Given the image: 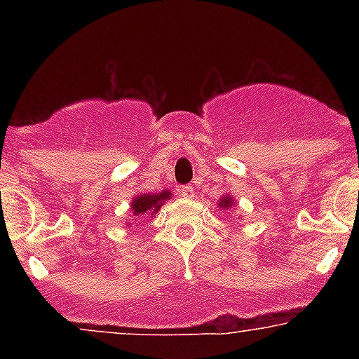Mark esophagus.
I'll return each mask as SVG.
<instances>
[{
	"instance_id": "1",
	"label": "esophagus",
	"mask_w": 359,
	"mask_h": 359,
	"mask_svg": "<svg viewBox=\"0 0 359 359\" xmlns=\"http://www.w3.org/2000/svg\"><path fill=\"white\" fill-rule=\"evenodd\" d=\"M177 193H179V196H182V198H193L194 196L193 186H180L179 189H177Z\"/></svg>"
}]
</instances>
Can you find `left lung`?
Returning <instances> with one entry per match:
<instances>
[{
  "mask_svg": "<svg viewBox=\"0 0 359 359\" xmlns=\"http://www.w3.org/2000/svg\"><path fill=\"white\" fill-rule=\"evenodd\" d=\"M231 203H234V200H231V198H222V200H220L219 205H220V206H224V208H226V206H229Z\"/></svg>",
  "mask_w": 359,
  "mask_h": 359,
  "instance_id": "8db88e82",
  "label": "left lung"
}]
</instances>
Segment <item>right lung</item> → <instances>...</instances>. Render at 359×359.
<instances>
[{"mask_svg": "<svg viewBox=\"0 0 359 359\" xmlns=\"http://www.w3.org/2000/svg\"><path fill=\"white\" fill-rule=\"evenodd\" d=\"M168 191H163L159 194H140L132 201V210L135 215H144V213H153L154 215V212H158L163 201L168 200Z\"/></svg>", "mask_w": 359, "mask_h": 359, "instance_id": "1", "label": "right lung"}]
</instances>
